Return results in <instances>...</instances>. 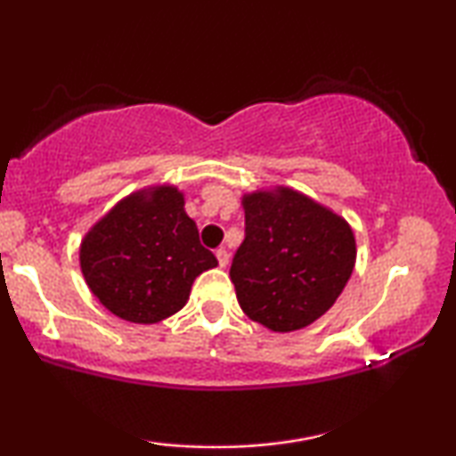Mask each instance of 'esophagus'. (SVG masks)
I'll list each match as a JSON object with an SVG mask.
<instances>
[{
    "label": "esophagus",
    "mask_w": 456,
    "mask_h": 456,
    "mask_svg": "<svg viewBox=\"0 0 456 456\" xmlns=\"http://www.w3.org/2000/svg\"><path fill=\"white\" fill-rule=\"evenodd\" d=\"M216 257H217V264H220V267H226L230 261V253L226 251V248H217Z\"/></svg>",
    "instance_id": "obj_1"
}]
</instances>
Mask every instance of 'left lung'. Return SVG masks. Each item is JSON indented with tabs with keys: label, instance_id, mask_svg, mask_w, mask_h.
<instances>
[{
	"label": "left lung",
	"instance_id": "obj_1",
	"mask_svg": "<svg viewBox=\"0 0 456 456\" xmlns=\"http://www.w3.org/2000/svg\"><path fill=\"white\" fill-rule=\"evenodd\" d=\"M245 240L230 265L240 309L273 332H295L336 303L357 247L345 217L278 186L242 197Z\"/></svg>",
	"mask_w": 456,
	"mask_h": 456
}]
</instances>
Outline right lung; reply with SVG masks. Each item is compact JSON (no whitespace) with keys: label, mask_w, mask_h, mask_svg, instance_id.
I'll use <instances>...</instances> for the list:
<instances>
[{"label":"right lung","mask_w":456,"mask_h":456,"mask_svg":"<svg viewBox=\"0 0 456 456\" xmlns=\"http://www.w3.org/2000/svg\"><path fill=\"white\" fill-rule=\"evenodd\" d=\"M216 265L176 186H153L122 199L80 245V270L93 295L133 323H158L176 314L199 273Z\"/></svg>","instance_id":"add662e5"}]
</instances>
